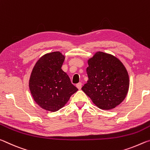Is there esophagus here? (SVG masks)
Instances as JSON below:
<instances>
[{"instance_id":"esophagus-1","label":"esophagus","mask_w":150,"mask_h":150,"mask_svg":"<svg viewBox=\"0 0 150 150\" xmlns=\"http://www.w3.org/2000/svg\"><path fill=\"white\" fill-rule=\"evenodd\" d=\"M76 87H77L78 89H79V90H80L81 88V87H82V83H77V84L76 85Z\"/></svg>"}]
</instances>
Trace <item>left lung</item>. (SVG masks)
Listing matches in <instances>:
<instances>
[{"mask_svg": "<svg viewBox=\"0 0 150 150\" xmlns=\"http://www.w3.org/2000/svg\"><path fill=\"white\" fill-rule=\"evenodd\" d=\"M87 83L81 88L93 103L103 110H110L126 98L129 76L117 57L98 52L88 60Z\"/></svg>", "mask_w": 150, "mask_h": 150, "instance_id": "1", "label": "left lung"}]
</instances>
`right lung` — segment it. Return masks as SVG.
I'll list each match as a JSON object with an SVG mask.
<instances>
[{
	"mask_svg": "<svg viewBox=\"0 0 150 150\" xmlns=\"http://www.w3.org/2000/svg\"><path fill=\"white\" fill-rule=\"evenodd\" d=\"M65 56L59 52L46 54L35 63L29 88L35 102L45 110L55 112L64 106L78 91L62 69Z\"/></svg>",
	"mask_w": 150,
	"mask_h": 150,
	"instance_id": "obj_1",
	"label": "right lung"
}]
</instances>
